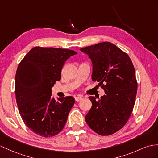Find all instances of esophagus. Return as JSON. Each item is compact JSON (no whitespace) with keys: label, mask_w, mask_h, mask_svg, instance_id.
<instances>
[{"label":"esophagus","mask_w":158,"mask_h":158,"mask_svg":"<svg viewBox=\"0 0 158 158\" xmlns=\"http://www.w3.org/2000/svg\"><path fill=\"white\" fill-rule=\"evenodd\" d=\"M83 98L82 97H80V96H77V97H75V101H80V100H82Z\"/></svg>","instance_id":"1"}]
</instances>
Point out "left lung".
I'll return each mask as SVG.
<instances>
[{
    "label": "left lung",
    "instance_id": "8db88e82",
    "mask_svg": "<svg viewBox=\"0 0 158 158\" xmlns=\"http://www.w3.org/2000/svg\"><path fill=\"white\" fill-rule=\"evenodd\" d=\"M80 51L92 61V81L98 82L105 92L98 100L89 97L92 107L86 121L101 135H112L126 124L133 109L137 83L133 63L126 53L110 42L88 46Z\"/></svg>",
    "mask_w": 158,
    "mask_h": 158
}]
</instances>
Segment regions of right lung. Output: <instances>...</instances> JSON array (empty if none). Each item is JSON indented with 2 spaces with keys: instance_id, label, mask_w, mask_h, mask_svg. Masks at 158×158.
<instances>
[{
  "instance_id": "1",
  "label": "right lung",
  "mask_w": 158,
  "mask_h": 158,
  "mask_svg": "<svg viewBox=\"0 0 158 158\" xmlns=\"http://www.w3.org/2000/svg\"><path fill=\"white\" fill-rule=\"evenodd\" d=\"M74 50L35 47L19 64L15 94L23 121L33 132L44 137L58 134L74 105L72 97H52V88L61 79L64 64Z\"/></svg>"
}]
</instances>
